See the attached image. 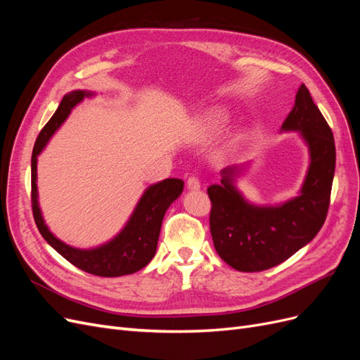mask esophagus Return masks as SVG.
Listing matches in <instances>:
<instances>
[{"label": "esophagus", "instance_id": "esophagus-1", "mask_svg": "<svg viewBox=\"0 0 360 360\" xmlns=\"http://www.w3.org/2000/svg\"><path fill=\"white\" fill-rule=\"evenodd\" d=\"M200 188H201V184H200V180L197 177H191L188 180V189L189 191H200Z\"/></svg>", "mask_w": 360, "mask_h": 360}]
</instances>
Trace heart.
Returning <instances> with one entry per match:
<instances>
[{
	"label": "heart",
	"instance_id": "1",
	"mask_svg": "<svg viewBox=\"0 0 360 360\" xmlns=\"http://www.w3.org/2000/svg\"><path fill=\"white\" fill-rule=\"evenodd\" d=\"M228 112L224 108H212L197 117L189 130V138L193 141H207L217 135L226 123Z\"/></svg>",
	"mask_w": 360,
	"mask_h": 360
}]
</instances>
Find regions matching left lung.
<instances>
[{
    "instance_id": "left-lung-1",
    "label": "left lung",
    "mask_w": 360,
    "mask_h": 360,
    "mask_svg": "<svg viewBox=\"0 0 360 360\" xmlns=\"http://www.w3.org/2000/svg\"><path fill=\"white\" fill-rule=\"evenodd\" d=\"M281 132H297L308 147L309 163L299 193L284 202H250L238 189L248 167L221 171V183L209 188L210 231L216 252L238 271H261L281 264L317 236L328 214L335 176L333 134L309 90L299 86Z\"/></svg>"
}]
</instances>
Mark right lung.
I'll use <instances>...</instances> for the list:
<instances>
[{"mask_svg":"<svg viewBox=\"0 0 360 360\" xmlns=\"http://www.w3.org/2000/svg\"><path fill=\"white\" fill-rule=\"evenodd\" d=\"M94 91L73 90L63 97L56 114L51 117L46 126L41 129L36 139L31 156V201L32 214L43 238L66 258L69 263L78 269L96 276L115 278L123 275H132L146 267L153 259L163 216L168 207L176 201L181 192L184 183L180 179H167L151 184L141 195L132 214L127 222L110 240L94 248H75L53 234L43 219L39 204L37 191V158L53 134L66 122L75 106H78L85 97H94Z\"/></svg>","mask_w":360,"mask_h":360,"instance_id":"right-lung-1","label":"right lung"}]
</instances>
